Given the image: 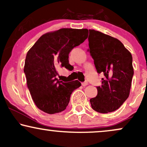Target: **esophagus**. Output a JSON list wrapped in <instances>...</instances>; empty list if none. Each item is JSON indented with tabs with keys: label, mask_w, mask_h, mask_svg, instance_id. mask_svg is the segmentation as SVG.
Segmentation results:
<instances>
[{
	"label": "esophagus",
	"mask_w": 147,
	"mask_h": 147,
	"mask_svg": "<svg viewBox=\"0 0 147 147\" xmlns=\"http://www.w3.org/2000/svg\"><path fill=\"white\" fill-rule=\"evenodd\" d=\"M82 86H87V85H88V82H82Z\"/></svg>",
	"instance_id": "34e87169"
}]
</instances>
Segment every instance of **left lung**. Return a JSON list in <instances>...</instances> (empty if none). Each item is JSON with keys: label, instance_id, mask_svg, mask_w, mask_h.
I'll return each instance as SVG.
<instances>
[{"label": "left lung", "instance_id": "left-lung-1", "mask_svg": "<svg viewBox=\"0 0 147 147\" xmlns=\"http://www.w3.org/2000/svg\"><path fill=\"white\" fill-rule=\"evenodd\" d=\"M90 56L98 73L104 74L97 95L90 99L93 110L101 113L113 112L129 97L133 76L131 52L117 38L89 30Z\"/></svg>", "mask_w": 147, "mask_h": 147}]
</instances>
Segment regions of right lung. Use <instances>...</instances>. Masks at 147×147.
Listing matches in <instances>:
<instances>
[{"label": "right lung", "mask_w": 147, "mask_h": 147, "mask_svg": "<svg viewBox=\"0 0 147 147\" xmlns=\"http://www.w3.org/2000/svg\"><path fill=\"white\" fill-rule=\"evenodd\" d=\"M87 29L62 28L45 34L28 52L24 72L34 102L48 114L66 109L72 92L81 86L78 80L63 82L57 79L58 65L70 68L69 53L88 37Z\"/></svg>", "instance_id": "1"}]
</instances>
